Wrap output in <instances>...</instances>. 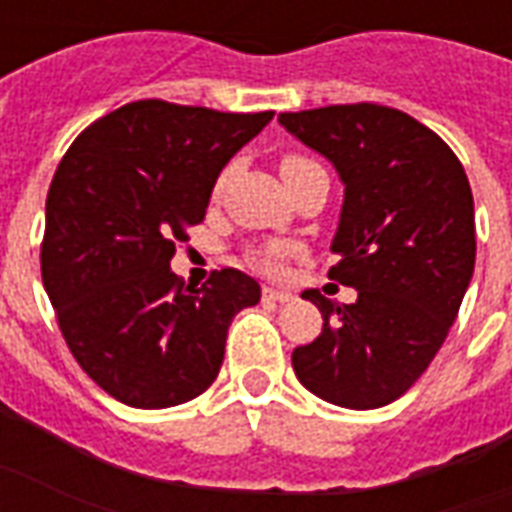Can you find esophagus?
Returning <instances> with one entry per match:
<instances>
[{
    "instance_id": "34e87169",
    "label": "esophagus",
    "mask_w": 512,
    "mask_h": 512,
    "mask_svg": "<svg viewBox=\"0 0 512 512\" xmlns=\"http://www.w3.org/2000/svg\"><path fill=\"white\" fill-rule=\"evenodd\" d=\"M264 300H270V302H289L292 300V294L289 292H281V289H272V286H264Z\"/></svg>"
}]
</instances>
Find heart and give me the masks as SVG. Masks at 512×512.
Instances as JSON below:
<instances>
[{"label": "heart", "instance_id": "heart-1", "mask_svg": "<svg viewBox=\"0 0 512 512\" xmlns=\"http://www.w3.org/2000/svg\"><path fill=\"white\" fill-rule=\"evenodd\" d=\"M313 160L311 158H305V155H283L281 158V174L283 179H289L294 174V171H300L305 169V166H311ZM223 185V177L218 179V188ZM294 253L292 245H286V242H272V245H267V248H261V251L253 253V259L259 261L261 267L264 270H281L283 267V261L289 259Z\"/></svg>", "mask_w": 512, "mask_h": 512}]
</instances>
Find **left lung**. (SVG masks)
Segmentation results:
<instances>
[{"label":"left lung","instance_id":"8db88e82","mask_svg":"<svg viewBox=\"0 0 512 512\" xmlns=\"http://www.w3.org/2000/svg\"><path fill=\"white\" fill-rule=\"evenodd\" d=\"M281 125L346 185L327 278L352 305L305 289L322 333L292 352L313 395L346 409L401 398L442 349L475 272V201L455 152L390 106L346 103L281 114Z\"/></svg>","mask_w":512,"mask_h":512}]
</instances>
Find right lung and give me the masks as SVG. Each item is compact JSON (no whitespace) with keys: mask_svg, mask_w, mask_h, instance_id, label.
<instances>
[{"mask_svg":"<svg viewBox=\"0 0 512 512\" xmlns=\"http://www.w3.org/2000/svg\"><path fill=\"white\" fill-rule=\"evenodd\" d=\"M272 114L136 100L92 122L59 160L43 286L76 363L122 404L166 409L204 393L234 313L259 302L245 272L223 267L196 289L169 261L204 220L223 166Z\"/></svg>","mask_w":512,"mask_h":512,"instance_id":"1","label":"right lung"}]
</instances>
